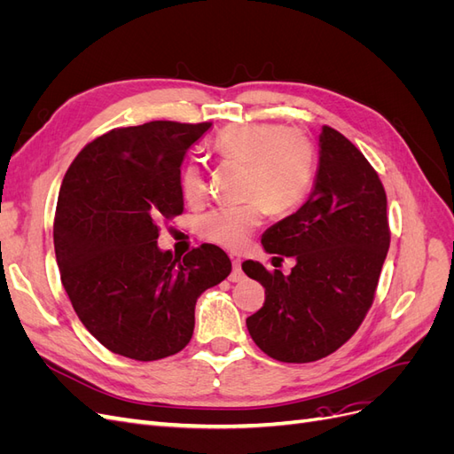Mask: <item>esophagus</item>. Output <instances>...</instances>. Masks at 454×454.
I'll use <instances>...</instances> for the list:
<instances>
[{"label": "esophagus", "instance_id": "34e87169", "mask_svg": "<svg viewBox=\"0 0 454 454\" xmlns=\"http://www.w3.org/2000/svg\"><path fill=\"white\" fill-rule=\"evenodd\" d=\"M242 278H244V272H242V263H240V259L232 257V272H231L229 280H231V282H240Z\"/></svg>", "mask_w": 454, "mask_h": 454}]
</instances>
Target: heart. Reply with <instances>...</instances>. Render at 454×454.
Listing matches in <instances>:
<instances>
[{
  "label": "heart",
  "mask_w": 454,
  "mask_h": 454,
  "mask_svg": "<svg viewBox=\"0 0 454 454\" xmlns=\"http://www.w3.org/2000/svg\"><path fill=\"white\" fill-rule=\"evenodd\" d=\"M219 159L244 162V197L250 200L215 208L200 222V235L227 250H242L272 214H292L310 193L316 151L309 136L278 122H235L212 142ZM182 195L200 204L208 195L202 167L191 160L180 172Z\"/></svg>",
  "instance_id": "1"
}]
</instances>
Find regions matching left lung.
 <instances>
[{
  "mask_svg": "<svg viewBox=\"0 0 454 454\" xmlns=\"http://www.w3.org/2000/svg\"><path fill=\"white\" fill-rule=\"evenodd\" d=\"M269 254L294 257L292 272L244 261L265 287V303L246 325L255 345L286 364L322 360L356 333L373 305L388 254L387 193L362 151L322 127L314 189L301 208L265 231Z\"/></svg>",
  "mask_w": 454,
  "mask_h": 454,
  "instance_id": "8db88e82",
  "label": "left lung"
}]
</instances>
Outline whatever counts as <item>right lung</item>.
Returning <instances> with one entry per match:
<instances>
[{
	"label": "right lung",
	"instance_id": "right-lung-1",
	"mask_svg": "<svg viewBox=\"0 0 454 454\" xmlns=\"http://www.w3.org/2000/svg\"><path fill=\"white\" fill-rule=\"evenodd\" d=\"M212 122L151 121L87 144L67 168L54 214L62 286L90 335L138 362L187 347L200 294L225 280L214 244L182 257L157 246L159 222L184 212L180 167Z\"/></svg>",
	"mask_w": 454,
	"mask_h": 454
}]
</instances>
